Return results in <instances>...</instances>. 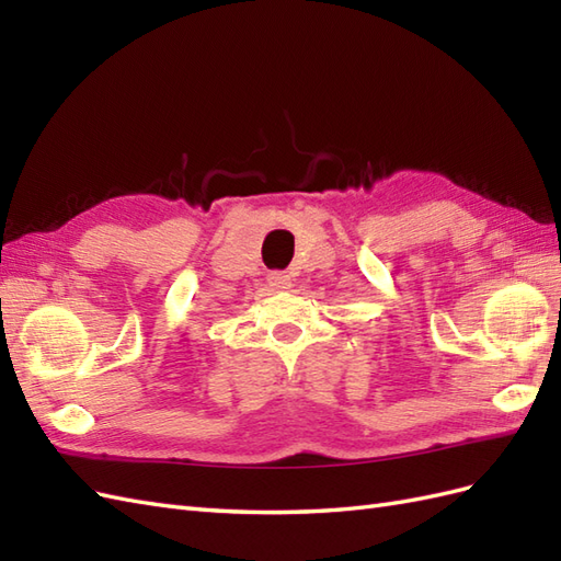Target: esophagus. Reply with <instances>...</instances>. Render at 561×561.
<instances>
[{
  "instance_id": "1",
  "label": "esophagus",
  "mask_w": 561,
  "mask_h": 561,
  "mask_svg": "<svg viewBox=\"0 0 561 561\" xmlns=\"http://www.w3.org/2000/svg\"><path fill=\"white\" fill-rule=\"evenodd\" d=\"M267 284H270L272 289H275V291H286V289H291V279H289V275H282V272H270V275H267Z\"/></svg>"
}]
</instances>
